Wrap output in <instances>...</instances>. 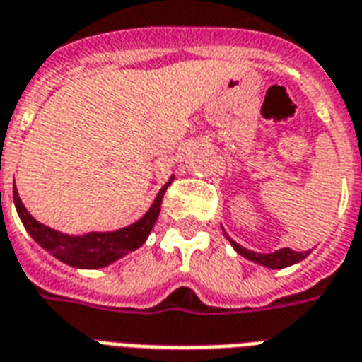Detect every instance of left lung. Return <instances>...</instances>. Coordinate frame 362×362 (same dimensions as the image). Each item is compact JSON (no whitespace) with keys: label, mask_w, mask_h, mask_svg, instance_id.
<instances>
[{"label":"left lung","mask_w":362,"mask_h":362,"mask_svg":"<svg viewBox=\"0 0 362 362\" xmlns=\"http://www.w3.org/2000/svg\"><path fill=\"white\" fill-rule=\"evenodd\" d=\"M232 242V240H230ZM234 249L243 255L249 261H253V263L264 264V267H270V269H284V267H290L293 263H299V261H303L305 257L309 255V251H293L290 247H284L280 251H274V253H255V251H249V249L242 247V245H238L235 242H232Z\"/></svg>","instance_id":"8db88e82"}]
</instances>
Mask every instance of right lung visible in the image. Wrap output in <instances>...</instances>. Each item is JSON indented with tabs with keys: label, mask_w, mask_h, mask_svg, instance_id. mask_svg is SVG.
<instances>
[{
	"label": "right lung",
	"mask_w": 362,
	"mask_h": 362,
	"mask_svg": "<svg viewBox=\"0 0 362 362\" xmlns=\"http://www.w3.org/2000/svg\"><path fill=\"white\" fill-rule=\"evenodd\" d=\"M170 184V182H168ZM168 184L160 188L157 199L147 211L146 215L141 216L140 221L134 222L130 226L117 232H93L88 235H65L57 232V230L45 226L38 222L34 216L24 209L21 197H18L17 189H13V199H15V207L17 213L23 221L24 228L28 230V234L36 240V242L49 251L53 257H57L59 261L71 264V267H78V269H99V267H107L113 261L127 255L134 249H138L141 243L146 242L147 235L153 228L155 221L160 213V203H163V195L167 192Z\"/></svg>",
	"instance_id": "obj_1"
}]
</instances>
